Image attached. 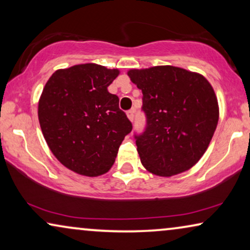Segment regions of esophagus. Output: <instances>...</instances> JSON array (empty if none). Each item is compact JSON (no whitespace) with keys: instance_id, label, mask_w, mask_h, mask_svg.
<instances>
[{"instance_id":"34e87169","label":"esophagus","mask_w":250,"mask_h":250,"mask_svg":"<svg viewBox=\"0 0 250 250\" xmlns=\"http://www.w3.org/2000/svg\"><path fill=\"white\" fill-rule=\"evenodd\" d=\"M134 109H132V110H128L127 112H126V114H127V117H128V119L131 122H133L134 121Z\"/></svg>"}]
</instances>
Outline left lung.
I'll return each mask as SVG.
<instances>
[{"instance_id": "obj_1", "label": "left lung", "mask_w": 250, "mask_h": 250, "mask_svg": "<svg viewBox=\"0 0 250 250\" xmlns=\"http://www.w3.org/2000/svg\"><path fill=\"white\" fill-rule=\"evenodd\" d=\"M128 76L142 91L146 127L134 134L142 165L159 176L191 168L206 151L218 122L209 82L173 66L133 69Z\"/></svg>"}]
</instances>
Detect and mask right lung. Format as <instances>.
Returning <instances> with one entry per match:
<instances>
[{
    "instance_id": "obj_1",
    "label": "right lung",
    "mask_w": 250,
    "mask_h": 250,
    "mask_svg": "<svg viewBox=\"0 0 250 250\" xmlns=\"http://www.w3.org/2000/svg\"><path fill=\"white\" fill-rule=\"evenodd\" d=\"M117 69L85 63L57 70L43 88L39 121L57 159L86 176L107 173L132 123L107 87Z\"/></svg>"
}]
</instances>
